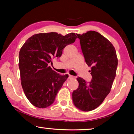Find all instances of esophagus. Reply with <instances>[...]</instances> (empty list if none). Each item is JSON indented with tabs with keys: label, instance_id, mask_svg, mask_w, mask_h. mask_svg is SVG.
<instances>
[{
	"label": "esophagus",
	"instance_id": "1",
	"mask_svg": "<svg viewBox=\"0 0 134 134\" xmlns=\"http://www.w3.org/2000/svg\"><path fill=\"white\" fill-rule=\"evenodd\" d=\"M69 79H75V77L71 75H69Z\"/></svg>",
	"mask_w": 134,
	"mask_h": 134
}]
</instances>
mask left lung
<instances>
[{
    "mask_svg": "<svg viewBox=\"0 0 134 134\" xmlns=\"http://www.w3.org/2000/svg\"><path fill=\"white\" fill-rule=\"evenodd\" d=\"M76 35L86 64L91 67L92 79L87 84L83 79L77 78L79 87L72 92V98L77 108L88 112L100 105L110 93L118 60L115 47L100 34L90 31Z\"/></svg>",
    "mask_w": 134,
    "mask_h": 134,
    "instance_id": "8db88e82",
    "label": "left lung"
}]
</instances>
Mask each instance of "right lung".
<instances>
[{"label": "right lung", "mask_w": 134, "mask_h": 134, "mask_svg": "<svg viewBox=\"0 0 134 134\" xmlns=\"http://www.w3.org/2000/svg\"><path fill=\"white\" fill-rule=\"evenodd\" d=\"M73 32L65 36L57 32L40 33L29 38L19 54L21 85L32 105L45 108L53 104L68 74L60 75L49 63L60 57L63 49L75 41Z\"/></svg>", "instance_id": "right-lung-1"}]
</instances>
